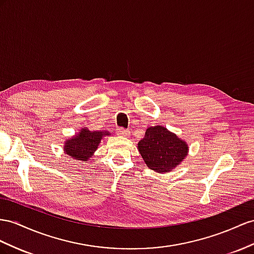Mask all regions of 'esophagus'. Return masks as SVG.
Returning a JSON list of instances; mask_svg holds the SVG:
<instances>
[{"label": "esophagus", "mask_w": 254, "mask_h": 254, "mask_svg": "<svg viewBox=\"0 0 254 254\" xmlns=\"http://www.w3.org/2000/svg\"><path fill=\"white\" fill-rule=\"evenodd\" d=\"M117 134H118V135H121V136H127V135H129V132L126 131L125 128L120 127V128L117 129Z\"/></svg>", "instance_id": "esophagus-1"}]
</instances>
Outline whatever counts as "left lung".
Returning <instances> with one entry per match:
<instances>
[{
    "label": "left lung",
    "mask_w": 254,
    "mask_h": 254,
    "mask_svg": "<svg viewBox=\"0 0 254 254\" xmlns=\"http://www.w3.org/2000/svg\"><path fill=\"white\" fill-rule=\"evenodd\" d=\"M137 148L147 166L160 174L174 170L189 152L185 140L162 126L148 127Z\"/></svg>",
    "instance_id": "1"
}]
</instances>
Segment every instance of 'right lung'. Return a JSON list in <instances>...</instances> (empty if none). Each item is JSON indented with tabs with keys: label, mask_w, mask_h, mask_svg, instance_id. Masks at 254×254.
Segmentation results:
<instances>
[{
	"label": "right lung",
	"mask_w": 254,
	"mask_h": 254,
	"mask_svg": "<svg viewBox=\"0 0 254 254\" xmlns=\"http://www.w3.org/2000/svg\"><path fill=\"white\" fill-rule=\"evenodd\" d=\"M106 135H110L109 132H91L88 128H81L79 133L65 140L64 152L75 160L88 161L99 147L103 136Z\"/></svg>",
	"instance_id": "obj_1"
}]
</instances>
